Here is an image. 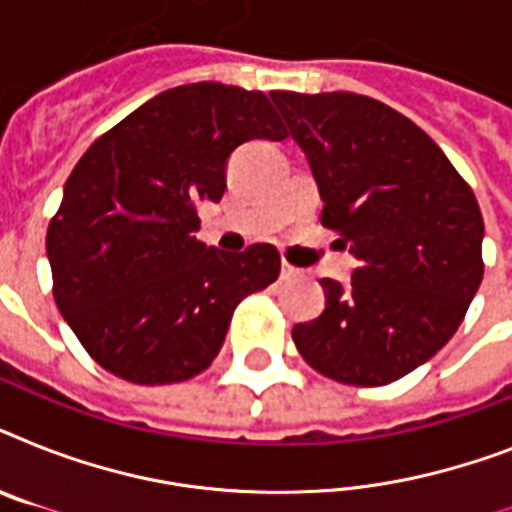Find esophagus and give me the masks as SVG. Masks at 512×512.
<instances>
[{
    "label": "esophagus",
    "instance_id": "esophagus-1",
    "mask_svg": "<svg viewBox=\"0 0 512 512\" xmlns=\"http://www.w3.org/2000/svg\"><path fill=\"white\" fill-rule=\"evenodd\" d=\"M300 276V271H297L295 265H289L287 260H284V265H281V279H297Z\"/></svg>",
    "mask_w": 512,
    "mask_h": 512
}]
</instances>
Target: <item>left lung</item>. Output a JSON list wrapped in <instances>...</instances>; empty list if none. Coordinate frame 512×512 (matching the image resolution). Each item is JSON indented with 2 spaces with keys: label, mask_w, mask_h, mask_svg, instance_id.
Segmentation results:
<instances>
[{
  "label": "left lung",
  "mask_w": 512,
  "mask_h": 512,
  "mask_svg": "<svg viewBox=\"0 0 512 512\" xmlns=\"http://www.w3.org/2000/svg\"><path fill=\"white\" fill-rule=\"evenodd\" d=\"M319 183L321 225L358 257L324 279L319 319L292 329L300 356L345 385L377 388L452 340L484 279V217L465 177L425 132L353 92H271Z\"/></svg>",
  "instance_id": "left-lung-1"
}]
</instances>
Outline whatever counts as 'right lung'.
<instances>
[{
    "mask_svg": "<svg viewBox=\"0 0 512 512\" xmlns=\"http://www.w3.org/2000/svg\"><path fill=\"white\" fill-rule=\"evenodd\" d=\"M289 132L263 92L183 84L92 143L47 228L52 297L84 350L135 385L207 369L236 305L279 279L271 244L241 255L196 241L241 143Z\"/></svg>",
    "mask_w": 512,
    "mask_h": 512,
    "instance_id": "add662e5",
    "label": "right lung"
}]
</instances>
